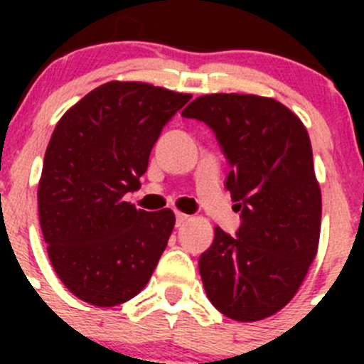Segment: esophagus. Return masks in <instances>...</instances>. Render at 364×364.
<instances>
[{"label": "esophagus", "instance_id": "34e87169", "mask_svg": "<svg viewBox=\"0 0 364 364\" xmlns=\"http://www.w3.org/2000/svg\"><path fill=\"white\" fill-rule=\"evenodd\" d=\"M190 220L188 215L185 213H176V227H183Z\"/></svg>", "mask_w": 364, "mask_h": 364}]
</instances>
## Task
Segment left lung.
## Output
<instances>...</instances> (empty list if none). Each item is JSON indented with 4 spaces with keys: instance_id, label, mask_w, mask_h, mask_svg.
<instances>
[{
    "instance_id": "1",
    "label": "left lung",
    "mask_w": 364,
    "mask_h": 364,
    "mask_svg": "<svg viewBox=\"0 0 364 364\" xmlns=\"http://www.w3.org/2000/svg\"><path fill=\"white\" fill-rule=\"evenodd\" d=\"M183 116L215 132L241 211L236 236L215 227L200 255L205 294L225 317L262 321L296 296L317 255L322 197L308 132L291 109L257 95H204Z\"/></svg>"
}]
</instances>
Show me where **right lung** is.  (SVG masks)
<instances>
[{
    "mask_svg": "<svg viewBox=\"0 0 364 364\" xmlns=\"http://www.w3.org/2000/svg\"><path fill=\"white\" fill-rule=\"evenodd\" d=\"M190 98L111 80L58 121L38 183V216L50 264L79 299L116 306L151 278L176 216L168 208L137 209L123 197L141 188L153 146Z\"/></svg>",
    "mask_w": 364,
    "mask_h": 364,
    "instance_id": "obj_1",
    "label": "right lung"
}]
</instances>
